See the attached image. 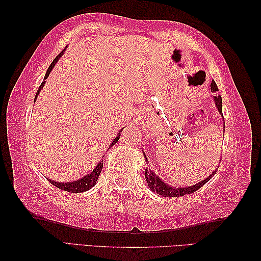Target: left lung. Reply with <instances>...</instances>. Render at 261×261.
I'll return each instance as SVG.
<instances>
[{"label":"left lung","mask_w":261,"mask_h":261,"mask_svg":"<svg viewBox=\"0 0 261 261\" xmlns=\"http://www.w3.org/2000/svg\"><path fill=\"white\" fill-rule=\"evenodd\" d=\"M211 90L212 92H216L219 91V88H217L216 83L213 81L212 84H211ZM214 100H215V104H216V108L219 110V112L222 114V98L220 95H217L214 97ZM223 115V114H222ZM146 157V155H144ZM146 162H148V160L146 159ZM216 173V170L213 172L211 176L208 178L204 179V180L200 181L199 184H195L193 186H190V187H178V189H174L171 185H168V184H165L162 179H160L159 177L156 176L155 172H152L150 169H147L146 168V172H144V176H146L147 179V182H148V186L149 189L151 191L156 192L157 194H160L162 196H166V198H174V196H184L186 194H191V193H194L195 191H198L199 189H201V187L206 184L208 180H211L213 178V176Z\"/></svg>","instance_id":"8db88e82"}]
</instances>
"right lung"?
I'll use <instances>...</instances> for the list:
<instances>
[{
  "instance_id": "right-lung-1",
  "label": "right lung",
  "mask_w": 261,
  "mask_h": 261,
  "mask_svg": "<svg viewBox=\"0 0 261 261\" xmlns=\"http://www.w3.org/2000/svg\"><path fill=\"white\" fill-rule=\"evenodd\" d=\"M62 53H63V50L58 55L57 58H55V59L53 60V62L50 63V66L48 67V69H47L46 75H45V79H44V82H42V83L40 84L39 90H38V92H37L36 99H37V97H38V93H39V91L41 90V89L44 88L45 80H46L47 77H48V75L50 74V71H52L53 67L55 66V63H57L58 60H59L60 58H61ZM120 132H121V130H120ZM119 136H120V133H118V135L115 136V139L113 140V142L111 143V147L114 146V144L118 142ZM101 169H102V161L99 162V163H98V165L96 166V168L92 170V172L87 174V176L83 177L82 179H80V180H77V181H71V182H58V181H54V180H49V181H50V184H53L54 186H57L58 189L62 190V191L70 192V193H82V192L90 190L91 187H93V186L96 185V181H97V179H98V177H99V174H100V172H101Z\"/></svg>"
}]
</instances>
